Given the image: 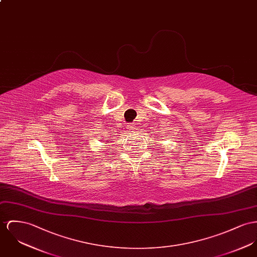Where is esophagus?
I'll return each mask as SVG.
<instances>
[{"mask_svg":"<svg viewBox=\"0 0 257 257\" xmlns=\"http://www.w3.org/2000/svg\"><path fill=\"white\" fill-rule=\"evenodd\" d=\"M127 128H128L129 130H134V129H135V125H134V123H129V124L127 125Z\"/></svg>","mask_w":257,"mask_h":257,"instance_id":"34e87169","label":"esophagus"}]
</instances>
